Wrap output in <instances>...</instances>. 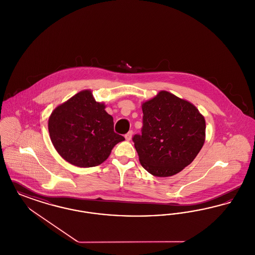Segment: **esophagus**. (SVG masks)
<instances>
[{"label": "esophagus", "instance_id": "obj_1", "mask_svg": "<svg viewBox=\"0 0 255 255\" xmlns=\"http://www.w3.org/2000/svg\"><path fill=\"white\" fill-rule=\"evenodd\" d=\"M132 135H133V131H129L128 133H125V138H126V140H131V138H132Z\"/></svg>", "mask_w": 255, "mask_h": 255}]
</instances>
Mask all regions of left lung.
<instances>
[{
	"instance_id": "8db88e82",
	"label": "left lung",
	"mask_w": 255,
	"mask_h": 255,
	"mask_svg": "<svg viewBox=\"0 0 255 255\" xmlns=\"http://www.w3.org/2000/svg\"><path fill=\"white\" fill-rule=\"evenodd\" d=\"M141 133L133 136L140 164L156 177L189 165L205 143L206 121L190 102L161 91L142 104Z\"/></svg>"
}]
</instances>
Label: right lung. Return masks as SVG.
<instances>
[{"label":"right lung","mask_w":255,"mask_h":255,"mask_svg":"<svg viewBox=\"0 0 255 255\" xmlns=\"http://www.w3.org/2000/svg\"><path fill=\"white\" fill-rule=\"evenodd\" d=\"M91 91H82L59 105L49 119L51 142L62 158L78 167L101 164L125 138L114 131L113 117Z\"/></svg>","instance_id":"add662e5"}]
</instances>
